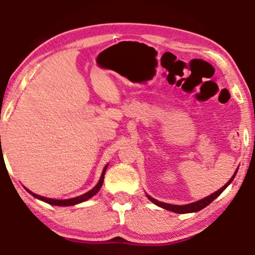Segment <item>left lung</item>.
<instances>
[{
    "label": "left lung",
    "mask_w": 255,
    "mask_h": 255,
    "mask_svg": "<svg viewBox=\"0 0 255 255\" xmlns=\"http://www.w3.org/2000/svg\"><path fill=\"white\" fill-rule=\"evenodd\" d=\"M235 174H237V172H235V173L233 174V176H232L230 181H228V182L226 183V185H225L224 187H222V188L219 189V191H217L215 193H213V194H212V195L207 196V198H205V199H202V200H199V201L193 202V204H189V205H185V206L170 205V204H165V202H160V201H157V200L153 199V198H151V196H149V195H147V198L149 199L150 201L153 202V204H155V205L159 206V207L165 208V209H167V211L174 212V213L185 214V213H193V212H199V211H201L202 208H205L206 206H208L209 204H211V202L213 201L214 199H217L218 196L220 195L221 193L225 191V189H226V187H227L228 185H230V183H231L232 181H233V179L235 178Z\"/></svg>",
    "instance_id": "8db88e82"
}]
</instances>
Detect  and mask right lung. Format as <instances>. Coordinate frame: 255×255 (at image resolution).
<instances>
[{
	"label": "right lung",
	"mask_w": 255,
	"mask_h": 255,
	"mask_svg": "<svg viewBox=\"0 0 255 255\" xmlns=\"http://www.w3.org/2000/svg\"><path fill=\"white\" fill-rule=\"evenodd\" d=\"M106 169H107V166L104 168V172L101 174V178H100V181L98 182V185H96L94 188L90 189L89 192H87L86 194H82L80 196H76V198H73V199H67V200H55V199H48V198H44V196H41V195H37V194H34V193H31L30 191H27L30 193L31 195L35 196L36 199H40L42 201L47 202V204L49 205H54V206H73V205H76V204H80V202H83L86 201V200H88L92 198V196H94L96 193L100 191V188H101L102 183H104V179H105V173H106Z\"/></svg>",
	"instance_id": "1"
}]
</instances>
